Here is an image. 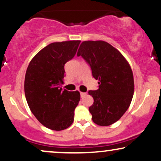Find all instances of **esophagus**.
I'll list each match as a JSON object with an SVG mask.
<instances>
[{
	"label": "esophagus",
	"mask_w": 161,
	"mask_h": 161,
	"mask_svg": "<svg viewBox=\"0 0 161 161\" xmlns=\"http://www.w3.org/2000/svg\"><path fill=\"white\" fill-rule=\"evenodd\" d=\"M80 94L81 97H84L86 94V93H85V92H80Z\"/></svg>",
	"instance_id": "1"
}]
</instances>
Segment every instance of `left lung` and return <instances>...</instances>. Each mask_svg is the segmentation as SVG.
I'll return each mask as SVG.
<instances>
[{
	"mask_svg": "<svg viewBox=\"0 0 161 161\" xmlns=\"http://www.w3.org/2000/svg\"><path fill=\"white\" fill-rule=\"evenodd\" d=\"M78 56L84 59L98 80L97 90H89L94 98L89 107L92 120L100 126H108L122 117L130 105L134 92L131 68L121 53L104 41H85Z\"/></svg>",
	"mask_w": 161,
	"mask_h": 161,
	"instance_id": "obj_1",
	"label": "left lung"
}]
</instances>
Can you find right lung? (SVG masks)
Returning <instances> with one entry per match:
<instances>
[{"instance_id": "add662e5", "label": "right lung", "mask_w": 161, "mask_h": 161, "mask_svg": "<svg viewBox=\"0 0 161 161\" xmlns=\"http://www.w3.org/2000/svg\"><path fill=\"white\" fill-rule=\"evenodd\" d=\"M80 41L50 44L35 56L25 77V98L39 122L53 130L67 129L74 121V111L80 99L79 92L61 88L64 65L73 58Z\"/></svg>"}]
</instances>
